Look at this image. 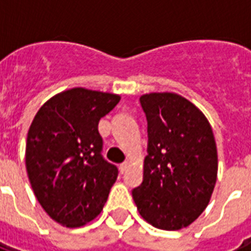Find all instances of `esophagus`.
<instances>
[{"label": "esophagus", "instance_id": "1", "mask_svg": "<svg viewBox=\"0 0 251 251\" xmlns=\"http://www.w3.org/2000/svg\"><path fill=\"white\" fill-rule=\"evenodd\" d=\"M127 168H129V163L125 161V163L120 164V172H121V173H125V172L127 171Z\"/></svg>", "mask_w": 251, "mask_h": 251}]
</instances>
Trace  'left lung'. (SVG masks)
<instances>
[{
	"label": "left lung",
	"mask_w": 251,
	"mask_h": 251,
	"mask_svg": "<svg viewBox=\"0 0 251 251\" xmlns=\"http://www.w3.org/2000/svg\"><path fill=\"white\" fill-rule=\"evenodd\" d=\"M147 118L143 181L133 199L146 222L159 229L190 226L210 202L218 151L210 122L197 106L172 92L141 96Z\"/></svg>",
	"instance_id": "1"
}]
</instances>
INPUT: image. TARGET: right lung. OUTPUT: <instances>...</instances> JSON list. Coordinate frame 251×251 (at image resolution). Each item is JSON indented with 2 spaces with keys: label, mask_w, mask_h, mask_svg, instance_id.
<instances>
[{
  "label": "right lung",
  "mask_w": 251,
  "mask_h": 251,
  "mask_svg": "<svg viewBox=\"0 0 251 251\" xmlns=\"http://www.w3.org/2000/svg\"><path fill=\"white\" fill-rule=\"evenodd\" d=\"M120 96L72 88L41 106L29 126L25 168L37 201L69 228L94 220L105 204L118 169L102 157L98 125Z\"/></svg>",
  "instance_id": "add662e5"
}]
</instances>
